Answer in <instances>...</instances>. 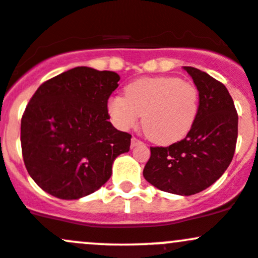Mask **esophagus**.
<instances>
[{
  "label": "esophagus",
  "mask_w": 258,
  "mask_h": 258,
  "mask_svg": "<svg viewBox=\"0 0 258 258\" xmlns=\"http://www.w3.org/2000/svg\"><path fill=\"white\" fill-rule=\"evenodd\" d=\"M141 144H142V141H140V140L136 139V137H132V139H131V147L132 148L136 147V146H139Z\"/></svg>",
  "instance_id": "esophagus-1"
}]
</instances>
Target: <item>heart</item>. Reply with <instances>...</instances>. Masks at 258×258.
<instances>
[{
    "label": "heart",
    "instance_id": "heart-1",
    "mask_svg": "<svg viewBox=\"0 0 258 258\" xmlns=\"http://www.w3.org/2000/svg\"><path fill=\"white\" fill-rule=\"evenodd\" d=\"M200 92L196 86L177 77H145L124 87V97L114 96L107 103L113 124L132 128L142 116V128L151 141L173 144L183 139L196 121Z\"/></svg>",
    "mask_w": 258,
    "mask_h": 258
}]
</instances>
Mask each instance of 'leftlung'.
Masks as SVG:
<instances>
[{"label": "left lung", "instance_id": "8db88e82", "mask_svg": "<svg viewBox=\"0 0 258 258\" xmlns=\"http://www.w3.org/2000/svg\"><path fill=\"white\" fill-rule=\"evenodd\" d=\"M200 92L196 121L187 136L168 147H151L144 177L158 189L179 196L204 191L223 175L237 142L238 116L225 85L184 66Z\"/></svg>", "mask_w": 258, "mask_h": 258}]
</instances>
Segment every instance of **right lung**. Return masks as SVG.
<instances>
[{
    "label": "right lung",
    "mask_w": 258,
    "mask_h": 258,
    "mask_svg": "<svg viewBox=\"0 0 258 258\" xmlns=\"http://www.w3.org/2000/svg\"><path fill=\"white\" fill-rule=\"evenodd\" d=\"M112 71L75 67L37 88L21 119V147L33 181L61 200L97 191L112 175L131 135L108 119L107 101L118 87Z\"/></svg>",
    "instance_id": "right-lung-1"
}]
</instances>
